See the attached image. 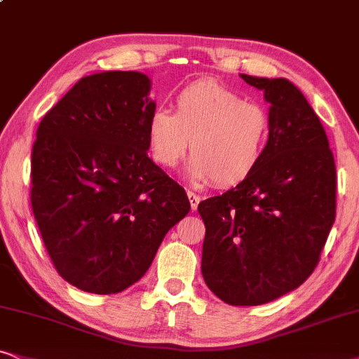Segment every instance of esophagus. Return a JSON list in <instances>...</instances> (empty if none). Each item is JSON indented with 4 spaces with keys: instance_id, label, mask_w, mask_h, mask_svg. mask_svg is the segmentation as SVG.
<instances>
[{
    "instance_id": "obj_1",
    "label": "esophagus",
    "mask_w": 359,
    "mask_h": 359,
    "mask_svg": "<svg viewBox=\"0 0 359 359\" xmlns=\"http://www.w3.org/2000/svg\"><path fill=\"white\" fill-rule=\"evenodd\" d=\"M187 197H189V202H190V208H192V210H197L198 202H201V197H198L197 194H194L192 190H189Z\"/></svg>"
}]
</instances>
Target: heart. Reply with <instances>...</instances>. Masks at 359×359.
<instances>
[{
	"mask_svg": "<svg viewBox=\"0 0 359 359\" xmlns=\"http://www.w3.org/2000/svg\"><path fill=\"white\" fill-rule=\"evenodd\" d=\"M270 114L215 79H198L174 97V114L156 109L147 121L152 161L174 169L190 144L189 174L198 182L212 180L232 187L260 165L270 139Z\"/></svg>",
	"mask_w": 359,
	"mask_h": 359,
	"instance_id": "heart-1",
	"label": "heart"
}]
</instances>
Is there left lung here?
Returning a JSON list of instances; mask_svg holds the SVG:
<instances>
[{
  "instance_id": "8db88e82",
  "label": "left lung",
  "mask_w": 359,
  "mask_h": 359,
  "mask_svg": "<svg viewBox=\"0 0 359 359\" xmlns=\"http://www.w3.org/2000/svg\"><path fill=\"white\" fill-rule=\"evenodd\" d=\"M240 76L270 102V139L248 179L198 203L202 275L222 302L255 306L300 287L318 265L337 213V167L300 90L281 78Z\"/></svg>"
}]
</instances>
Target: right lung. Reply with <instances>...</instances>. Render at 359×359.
<instances>
[{
	"label": "right lung",
	"mask_w": 359,
	"mask_h": 359,
	"mask_svg": "<svg viewBox=\"0 0 359 359\" xmlns=\"http://www.w3.org/2000/svg\"><path fill=\"white\" fill-rule=\"evenodd\" d=\"M151 81L86 76L46 112L31 154V207L54 269L109 294L140 280L190 210L185 190L149 158Z\"/></svg>",
	"instance_id": "obj_1"
}]
</instances>
